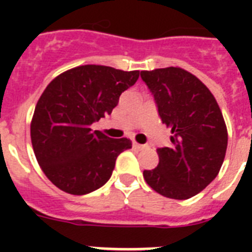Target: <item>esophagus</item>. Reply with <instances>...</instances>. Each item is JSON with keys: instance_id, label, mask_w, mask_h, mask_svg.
<instances>
[{"instance_id": "34e87169", "label": "esophagus", "mask_w": 252, "mask_h": 252, "mask_svg": "<svg viewBox=\"0 0 252 252\" xmlns=\"http://www.w3.org/2000/svg\"><path fill=\"white\" fill-rule=\"evenodd\" d=\"M141 89H142V86H141Z\"/></svg>"}]
</instances>
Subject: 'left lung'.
I'll use <instances>...</instances> for the list:
<instances>
[{"label": "left lung", "instance_id": "left-lung-1", "mask_svg": "<svg viewBox=\"0 0 252 252\" xmlns=\"http://www.w3.org/2000/svg\"><path fill=\"white\" fill-rule=\"evenodd\" d=\"M137 78V72L81 65L45 87L31 120V142L41 171L61 191L86 195L100 188L119 154L132 148L120 130H100L95 123Z\"/></svg>", "mask_w": 252, "mask_h": 252}]
</instances>
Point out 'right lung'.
<instances>
[{"instance_id": "obj_1", "label": "right lung", "mask_w": 252, "mask_h": 252, "mask_svg": "<svg viewBox=\"0 0 252 252\" xmlns=\"http://www.w3.org/2000/svg\"><path fill=\"white\" fill-rule=\"evenodd\" d=\"M163 124L171 129L167 146L157 149V167L144 171L154 191L186 200L201 192L220 172L227 148V129L209 89L180 68L142 72Z\"/></svg>"}]
</instances>
